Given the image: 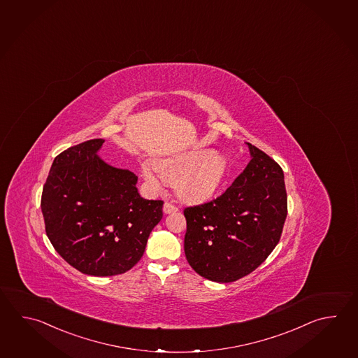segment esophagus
<instances>
[{"mask_svg": "<svg viewBox=\"0 0 358 358\" xmlns=\"http://www.w3.org/2000/svg\"><path fill=\"white\" fill-rule=\"evenodd\" d=\"M163 212L166 214H171V213L178 212V208L176 205L171 204V203H166L163 205Z\"/></svg>", "mask_w": 358, "mask_h": 358, "instance_id": "1", "label": "esophagus"}]
</instances>
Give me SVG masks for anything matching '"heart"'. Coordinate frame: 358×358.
<instances>
[{
  "mask_svg": "<svg viewBox=\"0 0 358 358\" xmlns=\"http://www.w3.org/2000/svg\"><path fill=\"white\" fill-rule=\"evenodd\" d=\"M227 162L223 155L208 150H190L166 159L143 162L141 173L153 189L168 181L176 194L186 203H203L215 195L223 182Z\"/></svg>",
  "mask_w": 358,
  "mask_h": 358,
  "instance_id": "obj_1",
  "label": "heart"
}]
</instances>
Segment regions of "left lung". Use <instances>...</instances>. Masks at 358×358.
Wrapping results in <instances>:
<instances>
[{"label":"left lung","mask_w":358,"mask_h":358,"mask_svg":"<svg viewBox=\"0 0 358 358\" xmlns=\"http://www.w3.org/2000/svg\"><path fill=\"white\" fill-rule=\"evenodd\" d=\"M251 161L220 196L185 208V255L218 283L246 277L277 246L287 218L283 169L248 143Z\"/></svg>","instance_id":"left-lung-1"}]
</instances>
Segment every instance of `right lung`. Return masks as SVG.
Listing matches in <instances>:
<instances>
[{"mask_svg": "<svg viewBox=\"0 0 358 358\" xmlns=\"http://www.w3.org/2000/svg\"><path fill=\"white\" fill-rule=\"evenodd\" d=\"M103 143L88 140L59 153L41 200L45 234L55 250L93 277L131 269L163 217L162 200L140 196L136 176L96 155Z\"/></svg>", "mask_w": 358, "mask_h": 358, "instance_id": "add662e5", "label": "right lung"}]
</instances>
